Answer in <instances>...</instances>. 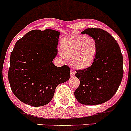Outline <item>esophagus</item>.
I'll return each mask as SVG.
<instances>
[{"label": "esophagus", "mask_w": 131, "mask_h": 131, "mask_svg": "<svg viewBox=\"0 0 131 131\" xmlns=\"http://www.w3.org/2000/svg\"><path fill=\"white\" fill-rule=\"evenodd\" d=\"M75 75V71L73 70H70V76H74Z\"/></svg>", "instance_id": "obj_1"}]
</instances>
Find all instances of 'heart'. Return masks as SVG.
<instances>
[{
  "mask_svg": "<svg viewBox=\"0 0 131 131\" xmlns=\"http://www.w3.org/2000/svg\"><path fill=\"white\" fill-rule=\"evenodd\" d=\"M63 56H71V63L78 69L91 65L95 58L97 46L94 39L84 36L65 37L61 41Z\"/></svg>",
  "mask_w": 131,
  "mask_h": 131,
  "instance_id": "heart-1",
  "label": "heart"
}]
</instances>
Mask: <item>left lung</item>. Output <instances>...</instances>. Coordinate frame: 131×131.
I'll return each mask as SVG.
<instances>
[{
    "instance_id": "8db88e82",
    "label": "left lung",
    "mask_w": 131,
    "mask_h": 131,
    "mask_svg": "<svg viewBox=\"0 0 131 131\" xmlns=\"http://www.w3.org/2000/svg\"><path fill=\"white\" fill-rule=\"evenodd\" d=\"M86 34L95 40L97 52L91 67L76 70L80 84L74 92L81 104L95 105L112 99L121 84L123 76V58L116 40L100 28H88Z\"/></svg>"
}]
</instances>
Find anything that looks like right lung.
Wrapping results in <instances>:
<instances>
[{"label": "right lung", "instance_id": "obj_1", "mask_svg": "<svg viewBox=\"0 0 131 131\" xmlns=\"http://www.w3.org/2000/svg\"><path fill=\"white\" fill-rule=\"evenodd\" d=\"M60 34L53 29L32 30L16 42L10 55L8 81L13 93L23 103L48 104L57 85L70 79L68 66L57 67L52 63Z\"/></svg>", "mask_w": 131, "mask_h": 131}]
</instances>
